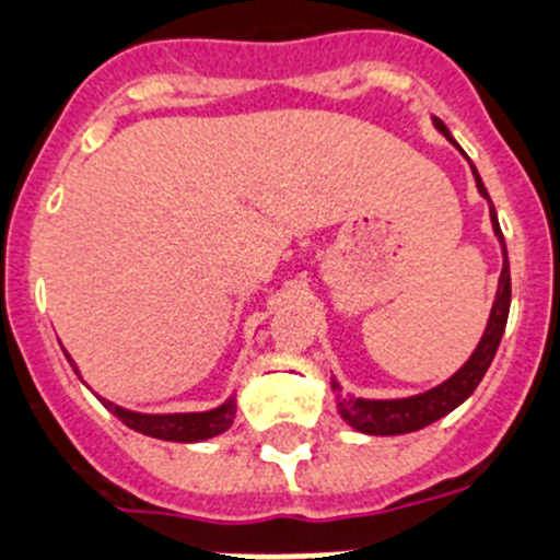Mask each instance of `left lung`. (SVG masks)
<instances>
[{"label":"left lung","mask_w":560,"mask_h":560,"mask_svg":"<svg viewBox=\"0 0 560 560\" xmlns=\"http://www.w3.org/2000/svg\"><path fill=\"white\" fill-rule=\"evenodd\" d=\"M433 125L439 127V132H444V138H447L453 147H458V141L450 136L444 121L433 119ZM471 174H475L478 191L489 199V191H486L478 168L471 166ZM489 213H491V228H494L497 238H500V246H502V275H500V285H497V296H494V305H491V316H489V325H486L483 338H480V343L475 347L469 361H466L464 366L450 377V381L430 388V392L417 394V397H402V399L350 397V394H343L341 386L332 381L330 386H332V394H336L338 413H341L343 422L350 424V428H355L358 433L402 435V433H413V430L428 428V424H433L435 419L447 417L450 410L458 408L464 399H469L471 392L478 388V383L483 381L486 369L491 366V361H494L497 355L500 338L502 332H505L508 311H511V266H508L505 238H502V230H500V222H497V210L494 205H491V199H489Z\"/></svg>","instance_id":"obj_1"}]
</instances>
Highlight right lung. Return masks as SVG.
Instances as JSON below:
<instances>
[{
	"mask_svg": "<svg viewBox=\"0 0 560 560\" xmlns=\"http://www.w3.org/2000/svg\"><path fill=\"white\" fill-rule=\"evenodd\" d=\"M71 366H74V361H71ZM102 405L110 410L113 417H119L130 430H138V433L143 435H152V439L183 441V444L213 439V435L224 433L235 419V397H230L228 402H222L219 408L202 410V413H136V410L119 408V405L107 402V399H102Z\"/></svg>",
	"mask_w": 560,
	"mask_h": 560,
	"instance_id": "right-lung-1",
	"label": "right lung"
}]
</instances>
